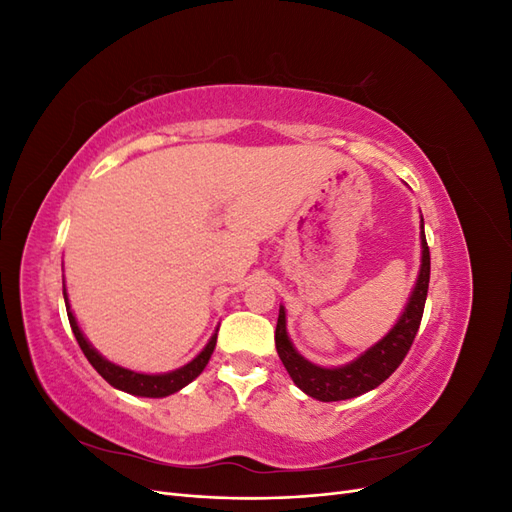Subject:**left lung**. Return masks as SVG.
Instances as JSON below:
<instances>
[{"mask_svg":"<svg viewBox=\"0 0 512 512\" xmlns=\"http://www.w3.org/2000/svg\"><path fill=\"white\" fill-rule=\"evenodd\" d=\"M421 271H418L416 284L412 288L406 309L401 312L395 327L386 333L378 344L365 350L354 361L339 367H320L307 361L294 350L286 331V312L280 307L275 327V348L290 374L292 382L299 389L318 401H342L359 397L371 389H376L406 359V354L414 342L416 331L421 327L427 288H429V247L425 239V226L421 220Z\"/></svg>","mask_w":512,"mask_h":512,"instance_id":"8db88e82","label":"left lung"}]
</instances>
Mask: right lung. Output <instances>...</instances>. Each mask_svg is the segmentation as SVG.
<instances>
[{"mask_svg":"<svg viewBox=\"0 0 512 512\" xmlns=\"http://www.w3.org/2000/svg\"><path fill=\"white\" fill-rule=\"evenodd\" d=\"M64 299H66V309H68V320H70L72 333L76 337V342H79L83 354L87 356V361L94 365V369L108 384L115 386V389H119V391L136 395V397H168V395L181 391L183 386H188L194 378L203 374V369L207 367L211 354L215 350V342H218V331H215L213 337L209 339V344L203 350H200V354L196 356V359H192L188 365H183L175 371H168V374H138V371H132V369H126V367L106 361L104 356L87 342V337L79 329V322H76L72 309H70L66 286H64Z\"/></svg>","mask_w":512,"mask_h":512,"instance_id":"1","label":"right lung"}]
</instances>
